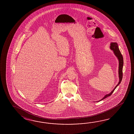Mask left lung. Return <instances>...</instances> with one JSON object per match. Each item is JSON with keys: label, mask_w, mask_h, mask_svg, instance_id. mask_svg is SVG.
<instances>
[{"label": "left lung", "mask_w": 134, "mask_h": 134, "mask_svg": "<svg viewBox=\"0 0 134 134\" xmlns=\"http://www.w3.org/2000/svg\"><path fill=\"white\" fill-rule=\"evenodd\" d=\"M110 49H111V50H113L114 51V54H115V55L117 57L118 61H119L118 73H119V81L118 83L117 84V85L114 88V90L110 93L105 95L104 96V97H103V99H102L99 101H100L101 100H103L106 98L111 96V94H113V93L114 92V91L115 90V89L120 84V83L121 82L122 79V68H123V64H124V60H123L122 55L121 54L120 51L119 49V47H118L117 43H114H114H113V42L111 43V44H110Z\"/></svg>", "instance_id": "8db88e82"}]
</instances>
